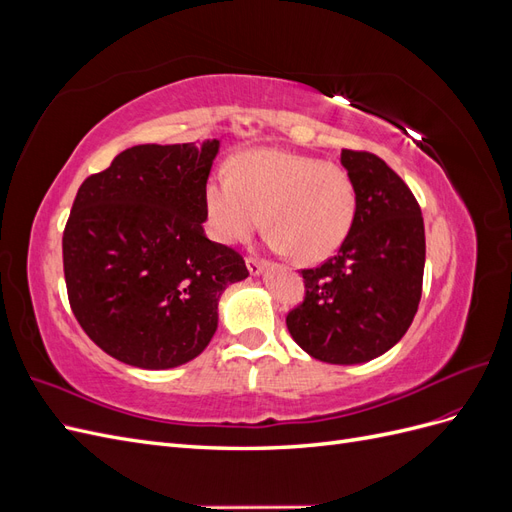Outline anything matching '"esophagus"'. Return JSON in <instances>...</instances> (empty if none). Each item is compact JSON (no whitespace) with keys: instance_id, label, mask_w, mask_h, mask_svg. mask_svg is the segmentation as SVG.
<instances>
[{"instance_id":"obj_1","label":"esophagus","mask_w":512,"mask_h":512,"mask_svg":"<svg viewBox=\"0 0 512 512\" xmlns=\"http://www.w3.org/2000/svg\"><path fill=\"white\" fill-rule=\"evenodd\" d=\"M245 265H247V271H250L252 277H258L262 271H265V262H260L258 258H247Z\"/></svg>"}]
</instances>
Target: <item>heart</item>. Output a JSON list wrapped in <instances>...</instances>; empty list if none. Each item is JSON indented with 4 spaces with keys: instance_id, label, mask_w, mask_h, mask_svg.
Masks as SVG:
<instances>
[{
    "instance_id": "heart-1",
    "label": "heart",
    "mask_w": 512,
    "mask_h": 512,
    "mask_svg": "<svg viewBox=\"0 0 512 512\" xmlns=\"http://www.w3.org/2000/svg\"><path fill=\"white\" fill-rule=\"evenodd\" d=\"M356 185L333 162L282 149H250L230 162V177L215 173L205 185L211 235L224 245L252 237L262 224L275 252L301 265L331 258L356 218Z\"/></svg>"
}]
</instances>
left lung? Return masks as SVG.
<instances>
[{
  "mask_svg": "<svg viewBox=\"0 0 512 512\" xmlns=\"http://www.w3.org/2000/svg\"><path fill=\"white\" fill-rule=\"evenodd\" d=\"M356 185V218L339 252L305 269V301L286 327L309 356L359 365L406 335L421 301L425 224L408 185L374 153L342 149Z\"/></svg>",
  "mask_w": 512,
  "mask_h": 512,
  "instance_id": "obj_1",
  "label": "left lung"
}]
</instances>
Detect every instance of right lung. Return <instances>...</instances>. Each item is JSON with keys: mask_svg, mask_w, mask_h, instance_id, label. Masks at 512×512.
Listing matches in <instances>:
<instances>
[{"mask_svg": "<svg viewBox=\"0 0 512 512\" xmlns=\"http://www.w3.org/2000/svg\"><path fill=\"white\" fill-rule=\"evenodd\" d=\"M220 138L136 145L83 181L64 230L72 312L91 342L141 369H170L218 331L245 260L205 235V185Z\"/></svg>", "mask_w": 512, "mask_h": 512, "instance_id": "1", "label": "right lung"}]
</instances>
